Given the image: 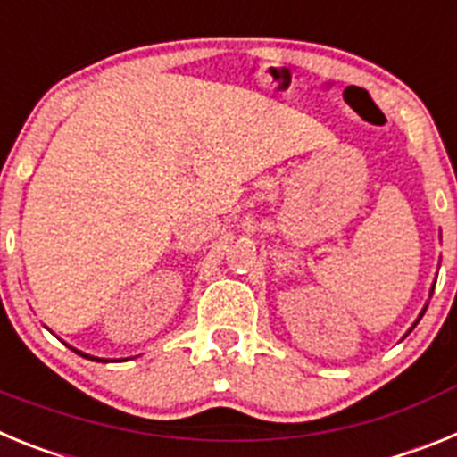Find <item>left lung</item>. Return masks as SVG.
Returning a JSON list of instances; mask_svg holds the SVG:
<instances>
[{
	"instance_id": "1",
	"label": "left lung",
	"mask_w": 457,
	"mask_h": 457,
	"mask_svg": "<svg viewBox=\"0 0 457 457\" xmlns=\"http://www.w3.org/2000/svg\"><path fill=\"white\" fill-rule=\"evenodd\" d=\"M421 316H423V313H421Z\"/></svg>"
}]
</instances>
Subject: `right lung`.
Listing matches in <instances>:
<instances>
[{"instance_id":"add662e5","label":"right lung","mask_w":457,"mask_h":457,"mask_svg":"<svg viewBox=\"0 0 457 457\" xmlns=\"http://www.w3.org/2000/svg\"><path fill=\"white\" fill-rule=\"evenodd\" d=\"M75 353H78V350H75ZM78 354H82V357H87V359H96V357H88V354H84V353H78ZM98 361H107V359H98Z\"/></svg>"}]
</instances>
